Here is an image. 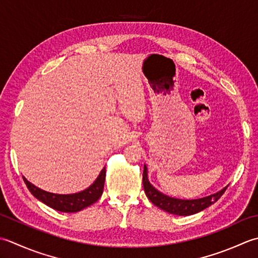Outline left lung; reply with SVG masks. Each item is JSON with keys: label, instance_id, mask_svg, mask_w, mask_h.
Here are the masks:
<instances>
[{"label": "left lung", "instance_id": "left-lung-1", "mask_svg": "<svg viewBox=\"0 0 258 258\" xmlns=\"http://www.w3.org/2000/svg\"><path fill=\"white\" fill-rule=\"evenodd\" d=\"M143 183L146 195L152 204L156 205V206L159 207L160 209L165 210L167 213L178 215V216H189V215L197 214L199 212H202V210L206 209L210 205L216 203L228 187L226 186L222 190H219L216 194H213V195L199 199H190V201H187V199L172 198L164 195V194L157 190V189L151 185L148 180V173H147L146 165L144 167Z\"/></svg>", "mask_w": 258, "mask_h": 258}]
</instances>
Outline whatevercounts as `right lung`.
<instances>
[{
  "label": "right lung",
  "instance_id": "right-lung-1",
  "mask_svg": "<svg viewBox=\"0 0 258 258\" xmlns=\"http://www.w3.org/2000/svg\"><path fill=\"white\" fill-rule=\"evenodd\" d=\"M104 179H106V167L99 173L98 178L94 180L92 185L89 186L85 190L76 194H69V195H60V194L42 190V189L34 186L33 183H31L25 179V177H23L26 187L36 199L45 204L46 206L63 213L80 212V210L96 203L102 195Z\"/></svg>",
  "mask_w": 258,
  "mask_h": 258
}]
</instances>
